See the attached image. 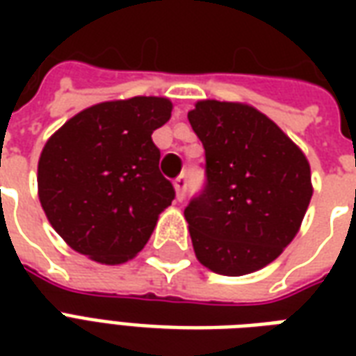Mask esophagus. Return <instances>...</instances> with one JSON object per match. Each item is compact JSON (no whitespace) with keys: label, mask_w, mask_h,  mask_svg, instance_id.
<instances>
[{"label":"esophagus","mask_w":356,"mask_h":356,"mask_svg":"<svg viewBox=\"0 0 356 356\" xmlns=\"http://www.w3.org/2000/svg\"><path fill=\"white\" fill-rule=\"evenodd\" d=\"M173 185H175L177 198L179 200H183V196H185V188H186V175H179V177L173 181Z\"/></svg>","instance_id":"obj_1"}]
</instances>
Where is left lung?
<instances>
[{"mask_svg":"<svg viewBox=\"0 0 356 356\" xmlns=\"http://www.w3.org/2000/svg\"><path fill=\"white\" fill-rule=\"evenodd\" d=\"M188 122L206 152V183L185 208L194 254L219 275L254 273L298 234L313 196L309 162L246 104L200 101Z\"/></svg>","mask_w":356,"mask_h":356,"instance_id":"left-lung-1","label":"left lung"}]
</instances>
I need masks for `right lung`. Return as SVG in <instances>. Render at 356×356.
<instances>
[{
    "label": "right lung",
    "instance_id": "right-lung-1",
    "mask_svg": "<svg viewBox=\"0 0 356 356\" xmlns=\"http://www.w3.org/2000/svg\"><path fill=\"white\" fill-rule=\"evenodd\" d=\"M170 116L163 97L101 102L47 140L38 163L40 202L72 250L118 265L145 248L175 198L152 140Z\"/></svg>",
    "mask_w": 356,
    "mask_h": 356
}]
</instances>
